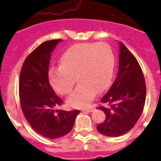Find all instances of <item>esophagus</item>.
Returning <instances> with one entry per match:
<instances>
[{
	"mask_svg": "<svg viewBox=\"0 0 161 161\" xmlns=\"http://www.w3.org/2000/svg\"><path fill=\"white\" fill-rule=\"evenodd\" d=\"M93 110H94L93 108H83L82 111H83V112H92Z\"/></svg>",
	"mask_w": 161,
	"mask_h": 161,
	"instance_id": "1",
	"label": "esophagus"
}]
</instances>
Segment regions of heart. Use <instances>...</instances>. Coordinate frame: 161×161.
<instances>
[{"label": "heart", "mask_w": 161, "mask_h": 161, "mask_svg": "<svg viewBox=\"0 0 161 161\" xmlns=\"http://www.w3.org/2000/svg\"><path fill=\"white\" fill-rule=\"evenodd\" d=\"M60 66H53L48 72L50 84L61 95H68L77 87L68 104L84 108L93 101L96 93L109 85L114 68V54L105 42H83L68 47L60 58Z\"/></svg>", "instance_id": "b5f03b06"}]
</instances>
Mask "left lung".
<instances>
[{
	"instance_id": "obj_1",
	"label": "left lung",
	"mask_w": 161,
	"mask_h": 161,
	"mask_svg": "<svg viewBox=\"0 0 161 161\" xmlns=\"http://www.w3.org/2000/svg\"><path fill=\"white\" fill-rule=\"evenodd\" d=\"M119 73L99 106L106 114L98 132L110 137H118L130 131L142 114L146 98V85L142 69L137 59L120 42Z\"/></svg>"
}]
</instances>
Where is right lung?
<instances>
[{"label":"right lung","mask_w":161,"mask_h":161,"mask_svg":"<svg viewBox=\"0 0 161 161\" xmlns=\"http://www.w3.org/2000/svg\"><path fill=\"white\" fill-rule=\"evenodd\" d=\"M61 39L44 42L31 52L21 67L20 103L26 121L36 132L48 139L63 137L73 129L79 110H56L63 103L48 80L51 54Z\"/></svg>","instance_id":"obj_1"}]
</instances>
